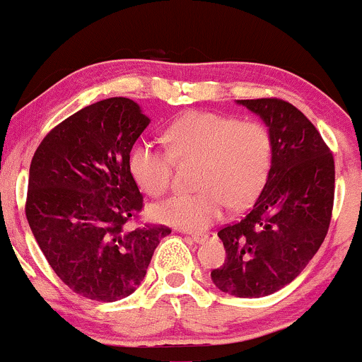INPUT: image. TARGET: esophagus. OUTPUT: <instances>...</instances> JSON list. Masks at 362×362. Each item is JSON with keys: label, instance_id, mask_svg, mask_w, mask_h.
Listing matches in <instances>:
<instances>
[{"label": "esophagus", "instance_id": "1", "mask_svg": "<svg viewBox=\"0 0 362 362\" xmlns=\"http://www.w3.org/2000/svg\"><path fill=\"white\" fill-rule=\"evenodd\" d=\"M214 235V233H193L189 238H192V241L194 243H205L206 239H210Z\"/></svg>", "mask_w": 362, "mask_h": 362}]
</instances>
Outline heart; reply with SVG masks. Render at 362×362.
I'll return each instance as SVG.
<instances>
[{
	"label": "heart",
	"instance_id": "obj_1",
	"mask_svg": "<svg viewBox=\"0 0 362 362\" xmlns=\"http://www.w3.org/2000/svg\"><path fill=\"white\" fill-rule=\"evenodd\" d=\"M168 150L140 141L129 153V170L145 193L170 188L176 162H200L194 194H176L152 206L157 222L185 230L212 226L229 203L247 206L265 186L274 157L267 124L210 111H188L165 129Z\"/></svg>",
	"mask_w": 362,
	"mask_h": 362
}]
</instances>
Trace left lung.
Here are the masks:
<instances>
[{
  "label": "left lung",
  "instance_id": "8db88e82",
  "mask_svg": "<svg viewBox=\"0 0 362 362\" xmlns=\"http://www.w3.org/2000/svg\"><path fill=\"white\" fill-rule=\"evenodd\" d=\"M274 140L262 193L241 221L222 227L226 262L210 274L222 292L263 298L291 284L315 257L334 209L335 162L315 124L282 99L238 100Z\"/></svg>",
  "mask_w": 362,
  "mask_h": 362
}]
</instances>
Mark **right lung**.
<instances>
[{
    "instance_id": "add662e5",
    "label": "right lung",
    "mask_w": 362,
    "mask_h": 362,
    "mask_svg": "<svg viewBox=\"0 0 362 362\" xmlns=\"http://www.w3.org/2000/svg\"><path fill=\"white\" fill-rule=\"evenodd\" d=\"M148 123L132 99L111 97L52 128L32 157L28 226L56 275L92 301L135 292L170 234L165 226L127 229L144 209L129 152Z\"/></svg>"
}]
</instances>
